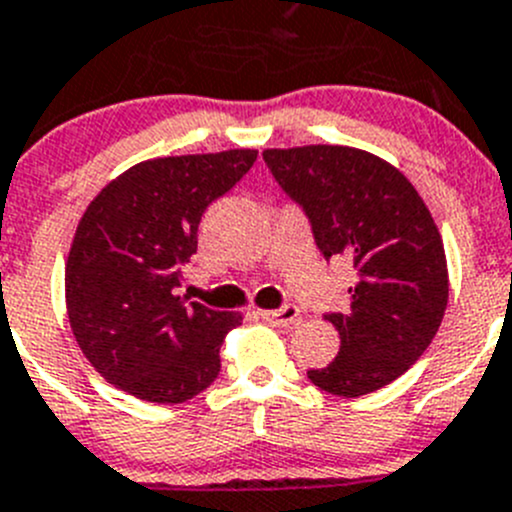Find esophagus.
<instances>
[{
  "mask_svg": "<svg viewBox=\"0 0 512 512\" xmlns=\"http://www.w3.org/2000/svg\"><path fill=\"white\" fill-rule=\"evenodd\" d=\"M262 318L275 326H295L300 321V310L295 305H283L278 310H262Z\"/></svg>",
  "mask_w": 512,
  "mask_h": 512,
  "instance_id": "1",
  "label": "esophagus"
}]
</instances>
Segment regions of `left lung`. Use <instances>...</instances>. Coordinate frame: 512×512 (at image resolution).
Instances as JSON below:
<instances>
[{"instance_id":"left-lung-1","label":"left lung","mask_w":512,"mask_h":512,"mask_svg":"<svg viewBox=\"0 0 512 512\" xmlns=\"http://www.w3.org/2000/svg\"><path fill=\"white\" fill-rule=\"evenodd\" d=\"M285 194L305 209L318 250L356 270L351 308L328 313L338 356L308 379L336 396H364L399 379L427 351L447 308L442 234L412 181L351 146L265 148Z\"/></svg>"}]
</instances>
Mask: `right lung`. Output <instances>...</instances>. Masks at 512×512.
Listing matches in <instances>:
<instances>
[{
  "label": "right lung",
  "mask_w": 512,
  "mask_h": 512,
  "mask_svg": "<svg viewBox=\"0 0 512 512\" xmlns=\"http://www.w3.org/2000/svg\"><path fill=\"white\" fill-rule=\"evenodd\" d=\"M257 159L255 148L141 161L95 194L65 262L73 336L108 384L181 404L219 374V348L240 313L186 303L179 267L197 252L209 204Z\"/></svg>",
  "instance_id": "add662e5"
}]
</instances>
